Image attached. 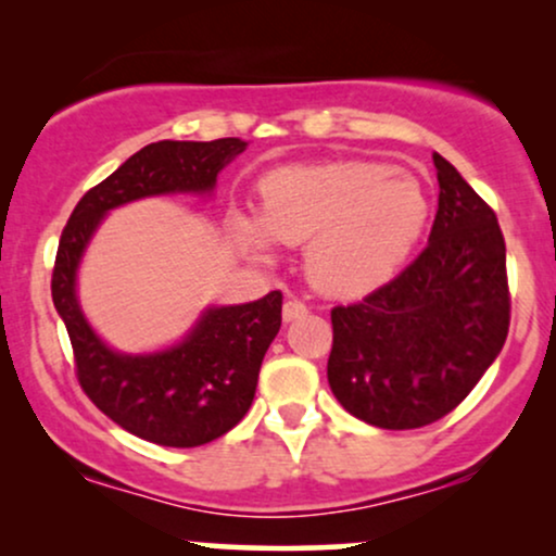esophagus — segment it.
Returning a JSON list of instances; mask_svg holds the SVG:
<instances>
[{
	"mask_svg": "<svg viewBox=\"0 0 556 556\" xmlns=\"http://www.w3.org/2000/svg\"><path fill=\"white\" fill-rule=\"evenodd\" d=\"M282 316H285V321H295V318L308 316V305L300 303V300H295V298H290V300H287V303H285Z\"/></svg>",
	"mask_w": 556,
	"mask_h": 556,
	"instance_id": "1",
	"label": "esophagus"
}]
</instances>
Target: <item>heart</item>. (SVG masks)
Returning a JSON list of instances; mask_svg holds the SVG:
<instances>
[{
	"label": "heart",
	"mask_w": 556,
	"mask_h": 556,
	"mask_svg": "<svg viewBox=\"0 0 556 556\" xmlns=\"http://www.w3.org/2000/svg\"><path fill=\"white\" fill-rule=\"evenodd\" d=\"M429 201L392 164L340 159L274 169L261 180V214L232 212L235 238L258 253L311 240L305 266L318 290L355 298L387 285L424 235Z\"/></svg>",
	"instance_id": "heart-1"
}]
</instances>
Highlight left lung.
<instances>
[{
    "label": "left lung",
    "mask_w": 556,
    "mask_h": 556,
    "mask_svg": "<svg viewBox=\"0 0 556 556\" xmlns=\"http://www.w3.org/2000/svg\"><path fill=\"white\" fill-rule=\"evenodd\" d=\"M429 245L361 303L331 308L329 387L350 416L389 431L429 426L468 397L509 329L507 251L496 214L433 154Z\"/></svg>",
    "instance_id": "left-lung-1"
}]
</instances>
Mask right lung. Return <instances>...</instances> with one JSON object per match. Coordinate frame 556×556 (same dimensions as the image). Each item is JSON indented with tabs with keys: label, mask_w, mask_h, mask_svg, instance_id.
Instances as JSON below:
<instances>
[{
	"label": "right lung",
	"mask_w": 556,
	"mask_h": 556,
	"mask_svg": "<svg viewBox=\"0 0 556 556\" xmlns=\"http://www.w3.org/2000/svg\"><path fill=\"white\" fill-rule=\"evenodd\" d=\"M245 140H159L88 190L62 229L52 300L65 321L75 376L88 400L125 431L162 446H201L240 424L256 394L261 361L282 327V292L203 311L188 337L151 355L114 353L96 337L75 295V274L106 212L164 193H212Z\"/></svg>",
	"instance_id": "add662e5"
}]
</instances>
